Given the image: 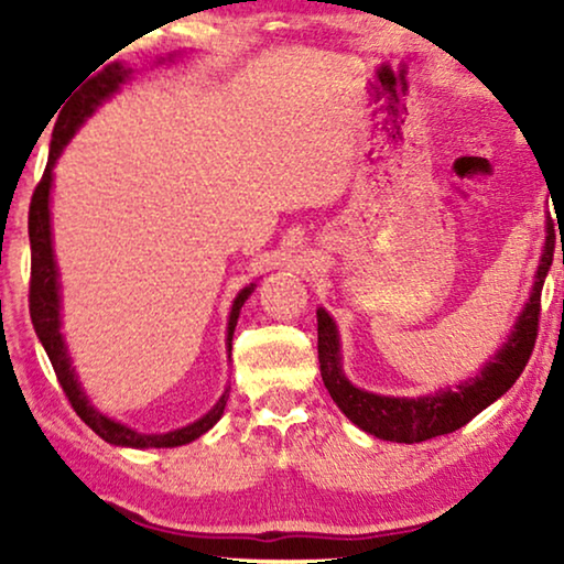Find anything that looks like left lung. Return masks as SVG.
Wrapping results in <instances>:
<instances>
[{
    "mask_svg": "<svg viewBox=\"0 0 564 564\" xmlns=\"http://www.w3.org/2000/svg\"><path fill=\"white\" fill-rule=\"evenodd\" d=\"M546 243L542 264L536 269V282L531 297L523 307L516 330L508 338L492 361L482 367L469 382H462L457 390H442L426 398H384L365 392L346 380L341 372V354H338V330L330 315L318 311V361L321 377L334 403L346 413V419L357 423L361 431L377 438H388L398 444H419L426 438L452 434L485 411L490 403L511 390L523 367L534 351L539 318H542V288L554 257V223H546Z\"/></svg>",
    "mask_w": 564,
    "mask_h": 564,
    "instance_id": "left-lung-1",
    "label": "left lung"
}]
</instances>
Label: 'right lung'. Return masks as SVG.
I'll list each match as a JSON object with an SVG mask.
<instances>
[{
  "mask_svg": "<svg viewBox=\"0 0 564 564\" xmlns=\"http://www.w3.org/2000/svg\"><path fill=\"white\" fill-rule=\"evenodd\" d=\"M128 72L122 68L118 61L110 66H105L102 72L91 76V79L84 84V87L72 97V102L64 107V112L58 115L56 128H53V141H51V153L48 164H45V172L37 182L33 192V199H30V213H28V234H30V318H33V328L37 338H41L45 354H48L53 372L58 377V384L64 388L68 403L76 411V415L87 423V426L95 431L97 436H102L107 444L115 446H135V449H164V446H182L195 442L197 436H203L205 431H210L215 423L220 421L223 408H226L228 390L226 395L218 400V405L213 408L210 413L203 415V419L189 423L180 431H169V434H138V431L122 426V423H115L107 419L95 408L89 405L87 395H84L79 382L74 377L72 359L66 354L64 336H61V318H58V272L56 261H53V246H51V213H48V195H51V182H53V164L64 151L68 138L74 135V130L82 126L84 118H89L95 112V107L102 102L105 97H110L115 89L126 82ZM253 292V284L241 290V295L236 297L234 311H230L228 321V346L234 341V328L238 323V313H241V305L246 303Z\"/></svg>",
  "mask_w": 564,
  "mask_h": 564,
  "instance_id": "1",
  "label": "right lung"
}]
</instances>
